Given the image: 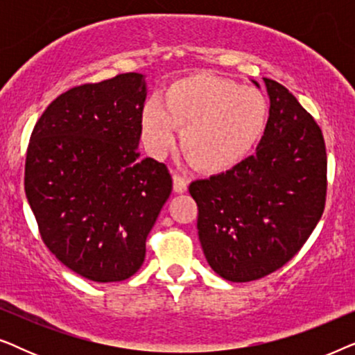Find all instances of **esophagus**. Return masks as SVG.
Listing matches in <instances>:
<instances>
[{"instance_id":"34e87169","label":"esophagus","mask_w":355,"mask_h":355,"mask_svg":"<svg viewBox=\"0 0 355 355\" xmlns=\"http://www.w3.org/2000/svg\"><path fill=\"white\" fill-rule=\"evenodd\" d=\"M173 189L176 193H184L187 191V182L184 181L181 176H178V174H174L173 176Z\"/></svg>"}]
</instances>
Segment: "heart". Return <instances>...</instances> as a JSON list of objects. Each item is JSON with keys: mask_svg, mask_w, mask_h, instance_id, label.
I'll return each mask as SVG.
<instances>
[{"mask_svg": "<svg viewBox=\"0 0 355 355\" xmlns=\"http://www.w3.org/2000/svg\"><path fill=\"white\" fill-rule=\"evenodd\" d=\"M268 103L259 90L211 74L173 82L162 103L145 105L140 119L142 140L153 157L162 158L176 145L203 173H226L254 152L266 129Z\"/></svg>", "mask_w": 355, "mask_h": 355, "instance_id": "obj_1", "label": "heart"}]
</instances>
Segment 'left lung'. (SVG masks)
I'll use <instances>...</instances> for the list:
<instances>
[{"label": "left lung", "mask_w": 355, "mask_h": 355, "mask_svg": "<svg viewBox=\"0 0 355 355\" xmlns=\"http://www.w3.org/2000/svg\"><path fill=\"white\" fill-rule=\"evenodd\" d=\"M263 82L270 116L255 153L189 186L208 265L232 283L260 279L288 263L312 234L327 197L322 130L286 87Z\"/></svg>", "instance_id": "obj_1"}]
</instances>
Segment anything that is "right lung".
Instances as JSON below:
<instances>
[{
    "mask_svg": "<svg viewBox=\"0 0 355 355\" xmlns=\"http://www.w3.org/2000/svg\"><path fill=\"white\" fill-rule=\"evenodd\" d=\"M147 84L128 72L61 94L33 128L26 196L45 245L74 273L124 281L173 189L168 168L140 158Z\"/></svg>",
    "mask_w": 355,
    "mask_h": 355,
    "instance_id": "right-lung-1",
    "label": "right lung"
}]
</instances>
